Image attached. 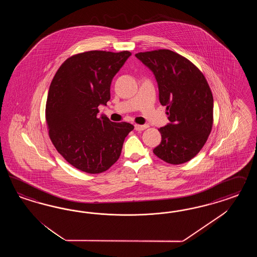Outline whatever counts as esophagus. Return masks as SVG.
<instances>
[{
  "instance_id": "34e87169",
  "label": "esophagus",
  "mask_w": 257,
  "mask_h": 257,
  "mask_svg": "<svg viewBox=\"0 0 257 257\" xmlns=\"http://www.w3.org/2000/svg\"><path fill=\"white\" fill-rule=\"evenodd\" d=\"M147 127H148L147 125L136 124L135 125V130H136V131H143V130H145Z\"/></svg>"
}]
</instances>
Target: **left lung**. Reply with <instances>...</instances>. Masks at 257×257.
Masks as SVG:
<instances>
[{
	"instance_id": "obj_1",
	"label": "left lung",
	"mask_w": 257,
	"mask_h": 257,
	"mask_svg": "<svg viewBox=\"0 0 257 257\" xmlns=\"http://www.w3.org/2000/svg\"><path fill=\"white\" fill-rule=\"evenodd\" d=\"M153 71L159 101L167 106L170 123L161 127V143L154 154L167 163L179 165L202 150L213 125V95L201 70L170 50L136 54Z\"/></svg>"
}]
</instances>
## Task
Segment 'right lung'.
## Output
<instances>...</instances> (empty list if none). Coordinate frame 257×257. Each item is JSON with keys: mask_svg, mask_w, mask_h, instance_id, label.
<instances>
[{"mask_svg": "<svg viewBox=\"0 0 257 257\" xmlns=\"http://www.w3.org/2000/svg\"><path fill=\"white\" fill-rule=\"evenodd\" d=\"M131 55L128 51H89L72 55L53 79L46 102L49 136L71 166L101 173L118 159L134 126L98 117L100 104L110 100L114 76Z\"/></svg>", "mask_w": 257, "mask_h": 257, "instance_id": "obj_1", "label": "right lung"}]
</instances>
